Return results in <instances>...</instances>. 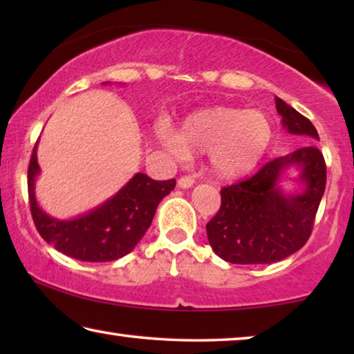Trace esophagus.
<instances>
[{"label":"esophagus","mask_w":354,"mask_h":354,"mask_svg":"<svg viewBox=\"0 0 354 354\" xmlns=\"http://www.w3.org/2000/svg\"><path fill=\"white\" fill-rule=\"evenodd\" d=\"M194 184H195V179L192 178V176H181L178 179V187H181V189H189V187H194Z\"/></svg>","instance_id":"esophagus-1"}]
</instances>
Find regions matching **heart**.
<instances>
[{"mask_svg":"<svg viewBox=\"0 0 354 354\" xmlns=\"http://www.w3.org/2000/svg\"><path fill=\"white\" fill-rule=\"evenodd\" d=\"M162 139L173 153H207L214 176L223 181L247 176L266 156L273 128L262 111L214 106L183 120L178 133L165 131Z\"/></svg>","mask_w":354,"mask_h":354,"instance_id":"b5f03b06","label":"heart"}]
</instances>
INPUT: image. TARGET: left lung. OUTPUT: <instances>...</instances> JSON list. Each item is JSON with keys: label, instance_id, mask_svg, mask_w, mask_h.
Instances as JSON below:
<instances>
[{"label": "left lung", "instance_id": "8db88e82", "mask_svg": "<svg viewBox=\"0 0 354 354\" xmlns=\"http://www.w3.org/2000/svg\"><path fill=\"white\" fill-rule=\"evenodd\" d=\"M277 111L289 134L319 140L314 124L281 98ZM289 168L299 170L301 192L286 194L279 183ZM326 185L320 149L306 145L267 162L250 179L221 189V206L206 225L214 253L231 263H273L308 242Z\"/></svg>", "mask_w": 354, "mask_h": 354}]
</instances>
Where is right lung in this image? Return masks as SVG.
I'll list each match as a JSON object with an SVG mask.
<instances>
[{
	"instance_id": "right-lung-1",
	"label": "right lung",
	"mask_w": 354,
	"mask_h": 354,
	"mask_svg": "<svg viewBox=\"0 0 354 354\" xmlns=\"http://www.w3.org/2000/svg\"><path fill=\"white\" fill-rule=\"evenodd\" d=\"M35 143L28 169L29 205L34 225L44 241L57 251L84 262H109L136 248L151 225L160 200L175 189L176 181H154L136 173L115 195L92 211L70 220H59L41 211L35 198V179L40 175Z\"/></svg>"
}]
</instances>
